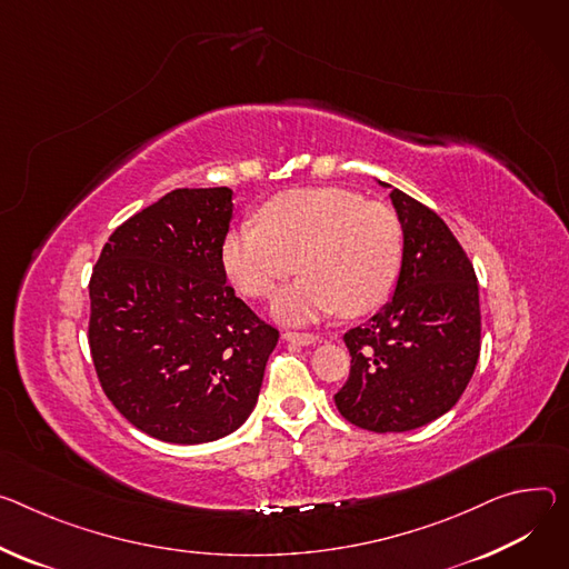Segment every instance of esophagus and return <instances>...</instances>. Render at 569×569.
<instances>
[{"label": "esophagus", "mask_w": 569, "mask_h": 569, "mask_svg": "<svg viewBox=\"0 0 569 569\" xmlns=\"http://www.w3.org/2000/svg\"><path fill=\"white\" fill-rule=\"evenodd\" d=\"M283 340L297 342V345H313L318 342L316 333H299V331H283Z\"/></svg>", "instance_id": "1"}]
</instances>
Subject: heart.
Listing matches in <instances>:
<instances>
[{"instance_id": "obj_1", "label": "heart", "mask_w": 569, "mask_h": 569, "mask_svg": "<svg viewBox=\"0 0 569 569\" xmlns=\"http://www.w3.org/2000/svg\"><path fill=\"white\" fill-rule=\"evenodd\" d=\"M401 256L397 213L345 188L277 194L258 224H240L222 242L224 272L247 297H270L297 268L303 272L272 303L288 325L375 311L395 288Z\"/></svg>"}]
</instances>
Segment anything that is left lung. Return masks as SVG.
<instances>
[{
	"label": "left lung",
	"mask_w": 569,
	"mask_h": 569,
	"mask_svg": "<svg viewBox=\"0 0 569 569\" xmlns=\"http://www.w3.org/2000/svg\"><path fill=\"white\" fill-rule=\"evenodd\" d=\"M390 199L403 231L395 295L368 325L345 333L351 370L333 397L347 422L375 433L445 416L481 351L479 283L468 253L429 206L397 188Z\"/></svg>",
	"instance_id": "8db88e82"
}]
</instances>
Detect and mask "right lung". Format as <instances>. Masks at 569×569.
<instances>
[{"label": "right lung", "mask_w": 569, "mask_h": 569, "mask_svg": "<svg viewBox=\"0 0 569 569\" xmlns=\"http://www.w3.org/2000/svg\"><path fill=\"white\" fill-rule=\"evenodd\" d=\"M229 188H179L122 222L90 277L88 345L101 390L142 433L174 445L236 431L279 331L227 286Z\"/></svg>", "instance_id": "right-lung-1"}]
</instances>
